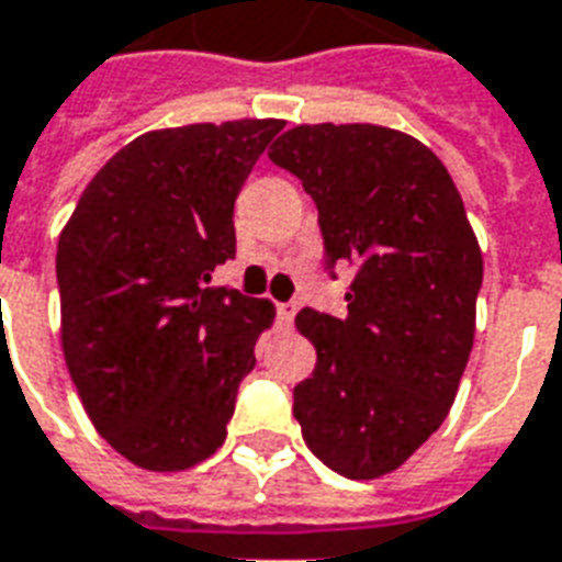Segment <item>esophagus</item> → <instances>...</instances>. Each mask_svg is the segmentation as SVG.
Returning <instances> with one entry per match:
<instances>
[{
	"mask_svg": "<svg viewBox=\"0 0 562 562\" xmlns=\"http://www.w3.org/2000/svg\"><path fill=\"white\" fill-rule=\"evenodd\" d=\"M277 319H280L282 325H292L294 304H277Z\"/></svg>",
	"mask_w": 562,
	"mask_h": 562,
	"instance_id": "1",
	"label": "esophagus"
}]
</instances>
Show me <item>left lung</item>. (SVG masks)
<instances>
[{"label":"left lung","mask_w":562,"mask_h":562,"mask_svg":"<svg viewBox=\"0 0 562 562\" xmlns=\"http://www.w3.org/2000/svg\"><path fill=\"white\" fill-rule=\"evenodd\" d=\"M268 158L316 203L328 270L356 268L344 319L294 316L316 347L294 419L331 472L371 481L429 441L457 398L484 280L477 237L445 164L402 131L301 124Z\"/></svg>","instance_id":"left-lung-1"}]
</instances>
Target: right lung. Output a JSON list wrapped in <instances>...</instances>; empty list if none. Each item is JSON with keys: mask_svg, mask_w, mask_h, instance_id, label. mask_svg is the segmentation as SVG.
<instances>
[{"mask_svg": "<svg viewBox=\"0 0 562 562\" xmlns=\"http://www.w3.org/2000/svg\"><path fill=\"white\" fill-rule=\"evenodd\" d=\"M277 117L188 124L124 145L57 243L60 337L90 423L133 465L182 472L222 447L273 304L213 270Z\"/></svg>", "mask_w": 562, "mask_h": 562, "instance_id": "1", "label": "right lung"}]
</instances>
